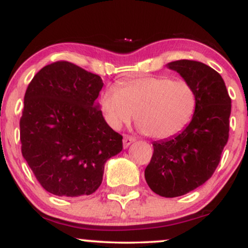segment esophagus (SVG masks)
Listing matches in <instances>:
<instances>
[{"instance_id":"esophagus-1","label":"esophagus","mask_w":248,"mask_h":248,"mask_svg":"<svg viewBox=\"0 0 248 248\" xmlns=\"http://www.w3.org/2000/svg\"><path fill=\"white\" fill-rule=\"evenodd\" d=\"M134 141H135V139H134L133 136L124 135V148H128V147L130 146V144L133 143Z\"/></svg>"}]
</instances>
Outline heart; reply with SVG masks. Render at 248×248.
<instances>
[{
	"label": "heart",
	"mask_w": 248,
	"mask_h": 248,
	"mask_svg": "<svg viewBox=\"0 0 248 248\" xmlns=\"http://www.w3.org/2000/svg\"><path fill=\"white\" fill-rule=\"evenodd\" d=\"M198 96L186 79L146 76L107 87L100 95V109L113 129L136 122L147 135L168 139L177 135L192 120Z\"/></svg>",
	"instance_id": "obj_1"
}]
</instances>
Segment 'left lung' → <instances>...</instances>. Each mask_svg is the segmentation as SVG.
<instances>
[{
    "label": "left lung",
    "instance_id": "obj_1",
    "mask_svg": "<svg viewBox=\"0 0 248 248\" xmlns=\"http://www.w3.org/2000/svg\"><path fill=\"white\" fill-rule=\"evenodd\" d=\"M195 87L198 102L191 122L177 135L155 141L144 177L162 197L183 196L204 184L215 172L229 140L231 98L217 71L201 62L167 65Z\"/></svg>",
    "mask_w": 248,
    "mask_h": 248
}]
</instances>
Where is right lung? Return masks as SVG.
<instances>
[{
  "label": "right lung",
  "instance_id": "add662e5",
  "mask_svg": "<svg viewBox=\"0 0 248 248\" xmlns=\"http://www.w3.org/2000/svg\"><path fill=\"white\" fill-rule=\"evenodd\" d=\"M102 79L69 62L46 65L24 95L22 155L52 195L79 197L100 186L105 163L122 150V136L96 102Z\"/></svg>",
  "mask_w": 248,
  "mask_h": 248
}]
</instances>
